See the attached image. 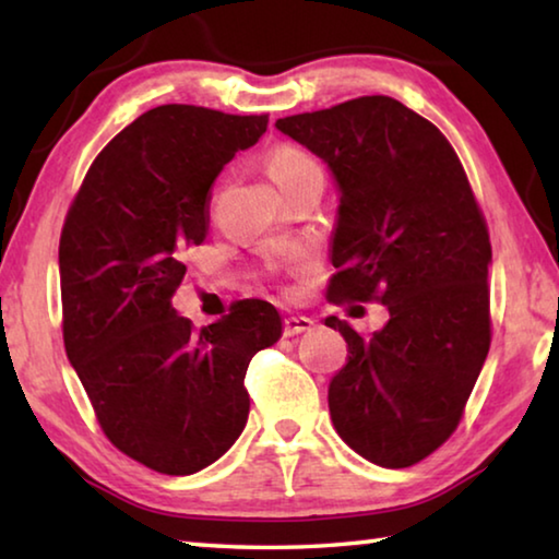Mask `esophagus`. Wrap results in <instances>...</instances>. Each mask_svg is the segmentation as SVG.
Instances as JSON below:
<instances>
[{
	"mask_svg": "<svg viewBox=\"0 0 559 559\" xmlns=\"http://www.w3.org/2000/svg\"><path fill=\"white\" fill-rule=\"evenodd\" d=\"M308 330H313V320L306 316H288L286 320H283V335L286 337L308 333Z\"/></svg>",
	"mask_w": 559,
	"mask_h": 559,
	"instance_id": "1",
	"label": "esophagus"
}]
</instances>
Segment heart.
I'll list each match as a JSON object with an SVG mask.
<instances>
[{
  "instance_id": "obj_1",
  "label": "heart",
  "mask_w": 559,
  "mask_h": 559,
  "mask_svg": "<svg viewBox=\"0 0 559 559\" xmlns=\"http://www.w3.org/2000/svg\"><path fill=\"white\" fill-rule=\"evenodd\" d=\"M316 159L308 153H302L300 147L293 145H278L273 153L269 155V175L276 185L288 182V179L298 177L308 169H316Z\"/></svg>"
}]
</instances>
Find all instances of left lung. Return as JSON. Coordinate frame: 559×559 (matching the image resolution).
Returning <instances> with one entry per match:
<instances>
[{
    "label": "left lung",
    "mask_w": 559,
    "mask_h": 559,
    "mask_svg": "<svg viewBox=\"0 0 559 559\" xmlns=\"http://www.w3.org/2000/svg\"><path fill=\"white\" fill-rule=\"evenodd\" d=\"M337 185L328 296L380 300L370 337L325 318L349 347L328 390L333 427L384 468L427 459L459 427L490 347V239L449 140L390 96L276 120Z\"/></svg>",
    "instance_id": "obj_1"
}]
</instances>
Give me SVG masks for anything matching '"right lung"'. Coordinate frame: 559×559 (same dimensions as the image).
<instances>
[{
  "label": "right lung",
  "instance_id": "obj_1",
  "mask_svg": "<svg viewBox=\"0 0 559 559\" xmlns=\"http://www.w3.org/2000/svg\"><path fill=\"white\" fill-rule=\"evenodd\" d=\"M266 126L179 103L143 112L103 147L61 231L69 362L112 447L167 476L206 468L241 437L246 370L283 333L266 300H239L200 333L173 308L182 253L210 229V187Z\"/></svg>",
  "mask_w": 559,
  "mask_h": 559
}]
</instances>
